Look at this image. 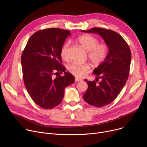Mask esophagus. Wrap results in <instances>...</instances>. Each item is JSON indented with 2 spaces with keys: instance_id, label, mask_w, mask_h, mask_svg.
Wrapping results in <instances>:
<instances>
[{
  "instance_id": "obj_1",
  "label": "esophagus",
  "mask_w": 147,
  "mask_h": 147,
  "mask_svg": "<svg viewBox=\"0 0 147 147\" xmlns=\"http://www.w3.org/2000/svg\"><path fill=\"white\" fill-rule=\"evenodd\" d=\"M80 81H82L81 79H79V78H75V82H80Z\"/></svg>"
}]
</instances>
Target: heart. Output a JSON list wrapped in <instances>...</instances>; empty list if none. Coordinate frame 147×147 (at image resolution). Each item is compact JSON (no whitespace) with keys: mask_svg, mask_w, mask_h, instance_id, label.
<instances>
[{"mask_svg":"<svg viewBox=\"0 0 147 147\" xmlns=\"http://www.w3.org/2000/svg\"><path fill=\"white\" fill-rule=\"evenodd\" d=\"M78 41L83 48L88 52V57L91 63L94 65H99L105 61L109 52V47L104 43H99L98 38L92 35L86 34L79 36ZM69 42H65L61 46V56L63 59L68 58ZM89 65L85 64L72 63L68 67V71L76 77L82 78L85 76L89 70Z\"/></svg>","mask_w":147,"mask_h":147,"instance_id":"obj_1","label":"heart"}]
</instances>
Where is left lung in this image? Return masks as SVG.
Wrapping results in <instances>:
<instances>
[{
    "label": "left lung",
    "instance_id": "obj_1",
    "mask_svg": "<svg viewBox=\"0 0 147 147\" xmlns=\"http://www.w3.org/2000/svg\"><path fill=\"white\" fill-rule=\"evenodd\" d=\"M81 32L98 34L109 47L105 61L93 71L97 76L95 80H84L88 85L84 100L91 105L102 107L111 103L125 85L129 74L131 52L124 38L113 30L94 27Z\"/></svg>",
    "mask_w": 147,
    "mask_h": 147
}]
</instances>
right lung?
Wrapping results in <instances>:
<instances>
[{"instance_id": "obj_1", "label": "right lung", "mask_w": 147, "mask_h": 147, "mask_svg": "<svg viewBox=\"0 0 147 147\" xmlns=\"http://www.w3.org/2000/svg\"><path fill=\"white\" fill-rule=\"evenodd\" d=\"M69 31L51 28L37 31L30 37L21 55L25 86L33 101L44 109H51L62 101L65 88L74 77L62 65L61 46ZM63 72L64 76H58ZM56 75L57 77H55Z\"/></svg>"}]
</instances>
